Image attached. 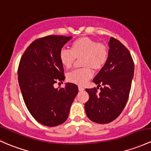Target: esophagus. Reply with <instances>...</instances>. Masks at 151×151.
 Listing matches in <instances>:
<instances>
[{
    "mask_svg": "<svg viewBox=\"0 0 151 151\" xmlns=\"http://www.w3.org/2000/svg\"><path fill=\"white\" fill-rule=\"evenodd\" d=\"M84 90H85V88H84V87H82V86H79V90H80V91H83Z\"/></svg>",
    "mask_w": 151,
    "mask_h": 151,
    "instance_id": "1",
    "label": "esophagus"
}]
</instances>
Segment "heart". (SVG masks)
Instances as JSON below:
<instances>
[{
  "instance_id": "obj_1",
  "label": "heart",
  "mask_w": 151,
  "mask_h": 151,
  "mask_svg": "<svg viewBox=\"0 0 151 151\" xmlns=\"http://www.w3.org/2000/svg\"><path fill=\"white\" fill-rule=\"evenodd\" d=\"M109 49L107 45L98 42L87 37L76 39L70 45V50L62 49L59 53V61L62 66L69 69L76 59L82 58L81 66L84 68L72 71L67 74V80L79 85H83L93 77L95 71H100L107 63Z\"/></svg>"
}]
</instances>
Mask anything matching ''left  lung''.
<instances>
[{
  "instance_id": "left-lung-1",
  "label": "left lung",
  "mask_w": 151,
  "mask_h": 151,
  "mask_svg": "<svg viewBox=\"0 0 151 151\" xmlns=\"http://www.w3.org/2000/svg\"><path fill=\"white\" fill-rule=\"evenodd\" d=\"M109 56L104 67L93 79L96 88L86 89L89 100L85 103L87 116L91 121L107 124L114 121L124 109L129 98L134 64L129 50L114 37L109 42Z\"/></svg>"
}]
</instances>
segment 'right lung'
Instances as JSON below:
<instances>
[{"instance_id": "1", "label": "right lung", "mask_w": 151, "mask_h": 151, "mask_svg": "<svg viewBox=\"0 0 151 151\" xmlns=\"http://www.w3.org/2000/svg\"><path fill=\"white\" fill-rule=\"evenodd\" d=\"M71 38L49 35L35 40L20 59L18 80L24 101L35 119L45 126L55 127L66 121L78 93L75 84L53 87L65 79L59 53Z\"/></svg>"}]
</instances>
